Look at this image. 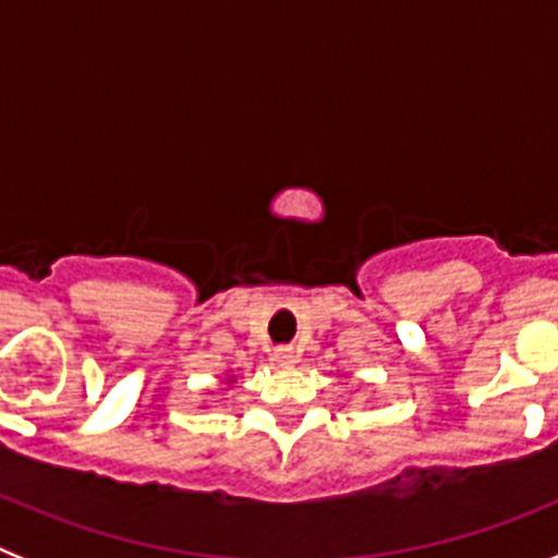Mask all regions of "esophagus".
I'll list each match as a JSON object with an SVG mask.
<instances>
[{
  "label": "esophagus",
  "instance_id": "obj_1",
  "mask_svg": "<svg viewBox=\"0 0 558 558\" xmlns=\"http://www.w3.org/2000/svg\"><path fill=\"white\" fill-rule=\"evenodd\" d=\"M274 360H276V363H279V366H290V363H295L293 347H279L274 352Z\"/></svg>",
  "mask_w": 558,
  "mask_h": 558
}]
</instances>
